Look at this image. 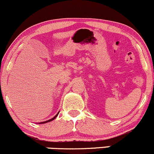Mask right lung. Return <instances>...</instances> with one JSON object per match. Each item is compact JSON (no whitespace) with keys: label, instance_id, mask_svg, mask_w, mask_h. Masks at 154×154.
<instances>
[{"label":"right lung","instance_id":"add662e5","mask_svg":"<svg viewBox=\"0 0 154 154\" xmlns=\"http://www.w3.org/2000/svg\"><path fill=\"white\" fill-rule=\"evenodd\" d=\"M58 114H59V113H57V114H56V115H55V116H54L53 118H52V119H50V120H48V121H46V122H41V123H40V124H45V123H47V122H51V121H52V120H54V119H55L56 117H57V115H58Z\"/></svg>","mask_w":154,"mask_h":154}]
</instances>
